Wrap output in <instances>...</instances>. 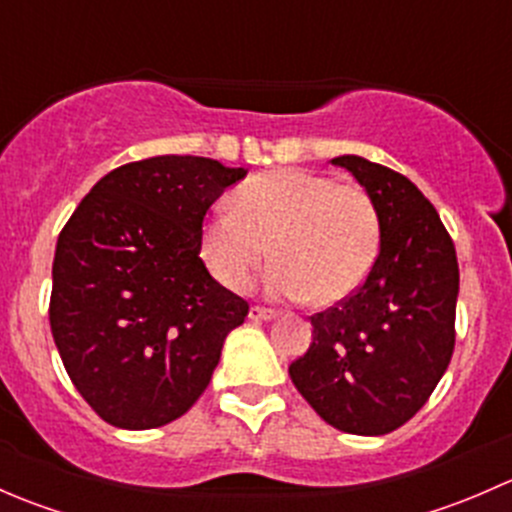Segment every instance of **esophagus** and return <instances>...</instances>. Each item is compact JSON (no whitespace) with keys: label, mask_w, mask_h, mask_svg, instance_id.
<instances>
[{"label":"esophagus","mask_w":512,"mask_h":512,"mask_svg":"<svg viewBox=\"0 0 512 512\" xmlns=\"http://www.w3.org/2000/svg\"><path fill=\"white\" fill-rule=\"evenodd\" d=\"M275 317H277L275 309L250 307V319H255V322H270V319H275Z\"/></svg>","instance_id":"esophagus-1"}]
</instances>
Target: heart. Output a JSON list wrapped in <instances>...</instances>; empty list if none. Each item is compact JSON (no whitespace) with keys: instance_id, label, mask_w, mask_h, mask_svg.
I'll list each match as a JSON object with an SVG mask.
<instances>
[{"instance_id":"1","label":"heart","mask_w":512,"mask_h":512,"mask_svg":"<svg viewBox=\"0 0 512 512\" xmlns=\"http://www.w3.org/2000/svg\"><path fill=\"white\" fill-rule=\"evenodd\" d=\"M230 208L200 227V257L220 285L242 292L267 257L277 297L332 307L364 285L381 250L379 208L364 188L329 175L282 168L247 178Z\"/></svg>"}]
</instances>
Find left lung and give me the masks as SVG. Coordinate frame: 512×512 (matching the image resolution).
<instances>
[{
	"mask_svg": "<svg viewBox=\"0 0 512 512\" xmlns=\"http://www.w3.org/2000/svg\"><path fill=\"white\" fill-rule=\"evenodd\" d=\"M381 218L374 270L352 297L312 317L292 384L329 426L384 436L428 401L456 344L458 260L436 208L406 175L361 156L332 158Z\"/></svg>",
	"mask_w": 512,
	"mask_h": 512,
	"instance_id": "8db88e82",
	"label": "left lung"
}]
</instances>
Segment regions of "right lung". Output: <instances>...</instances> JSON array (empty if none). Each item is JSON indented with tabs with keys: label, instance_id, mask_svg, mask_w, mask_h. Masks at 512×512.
Wrapping results in <instances>:
<instances>
[{
	"label": "right lung",
	"instance_id": "obj_1",
	"mask_svg": "<svg viewBox=\"0 0 512 512\" xmlns=\"http://www.w3.org/2000/svg\"><path fill=\"white\" fill-rule=\"evenodd\" d=\"M245 175L200 156L126 163L61 230L51 334L76 391L111 426L146 431L183 416L245 322V299L200 260L205 213Z\"/></svg>",
	"mask_w": 512,
	"mask_h": 512
}]
</instances>
